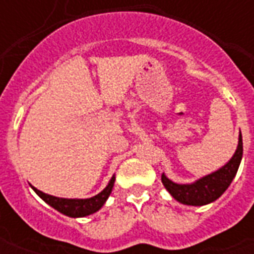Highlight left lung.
I'll use <instances>...</instances> for the list:
<instances>
[{
    "mask_svg": "<svg viewBox=\"0 0 254 254\" xmlns=\"http://www.w3.org/2000/svg\"><path fill=\"white\" fill-rule=\"evenodd\" d=\"M242 134L238 136V145L235 149L234 155L224 166L211 174L198 178L190 184H177L167 178L166 174H162V184L165 185L166 190L176 198L177 201L185 204V205H194L201 207L207 205L209 202L218 200L223 194L230 184L234 180L235 174L240 167L242 159Z\"/></svg>",
    "mask_w": 254,
    "mask_h": 254,
    "instance_id": "left-lung-1",
    "label": "left lung"
}]
</instances>
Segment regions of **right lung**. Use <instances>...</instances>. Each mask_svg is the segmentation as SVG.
Masks as SVG:
<instances>
[{
    "instance_id": "add662e5",
    "label": "right lung",
    "mask_w": 254,
    "mask_h": 254,
    "mask_svg": "<svg viewBox=\"0 0 254 254\" xmlns=\"http://www.w3.org/2000/svg\"><path fill=\"white\" fill-rule=\"evenodd\" d=\"M114 182H116V176L111 177V180L103 190L98 193L96 196L89 197V198H65V197L52 196V194L43 193L32 185H31V188L43 201L47 202L54 209H57L58 212L64 213L69 218H84V216L98 212L100 208L105 205V202L107 201V198H109L111 190L114 188Z\"/></svg>"
}]
</instances>
